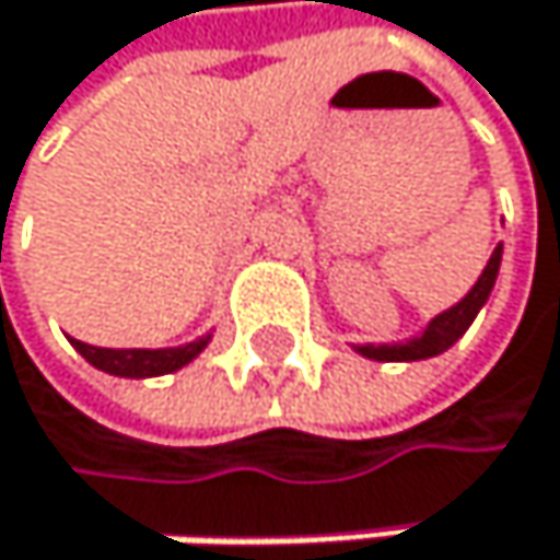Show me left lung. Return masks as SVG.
<instances>
[{"label": "left lung", "instance_id": "8db88e82", "mask_svg": "<svg viewBox=\"0 0 560 560\" xmlns=\"http://www.w3.org/2000/svg\"><path fill=\"white\" fill-rule=\"evenodd\" d=\"M498 268H501V245L493 248L483 275L477 278V285L467 292V299H460L454 308H446L440 312L427 332L420 339H410L406 346H359L362 355H370V359H380V362H413V359H430V355H440L443 349L454 346L467 329H470V322L477 318V312L483 308L493 282H498Z\"/></svg>", "mask_w": 560, "mask_h": 560}]
</instances>
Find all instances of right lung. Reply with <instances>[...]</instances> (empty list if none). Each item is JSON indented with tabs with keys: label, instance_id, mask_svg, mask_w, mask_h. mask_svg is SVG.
Wrapping results in <instances>:
<instances>
[{
	"label": "right lung",
	"instance_id": "obj_1",
	"mask_svg": "<svg viewBox=\"0 0 560 560\" xmlns=\"http://www.w3.org/2000/svg\"><path fill=\"white\" fill-rule=\"evenodd\" d=\"M73 346L90 365H96L103 373L127 376V380H147V376H164V373L180 370V365H187L208 346V339H198L180 349H100V346H86L80 339H73Z\"/></svg>",
	"mask_w": 560,
	"mask_h": 560
}]
</instances>
